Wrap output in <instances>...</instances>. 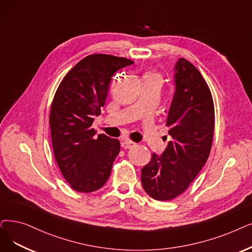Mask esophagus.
<instances>
[{
	"instance_id": "obj_1",
	"label": "esophagus",
	"mask_w": 252,
	"mask_h": 252,
	"mask_svg": "<svg viewBox=\"0 0 252 252\" xmlns=\"http://www.w3.org/2000/svg\"><path fill=\"white\" fill-rule=\"evenodd\" d=\"M135 145H136V143H134V142H132L130 140L126 139V140L122 141V146H123V148H125V149H129V148L134 147Z\"/></svg>"
}]
</instances>
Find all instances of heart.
I'll list each match as a JSON object with an SVG mask.
<instances>
[{
	"label": "heart",
	"mask_w": 252,
	"mask_h": 252,
	"mask_svg": "<svg viewBox=\"0 0 252 252\" xmlns=\"http://www.w3.org/2000/svg\"><path fill=\"white\" fill-rule=\"evenodd\" d=\"M144 77H159V76L157 74H153V73H148L144 76Z\"/></svg>",
	"instance_id": "1"
}]
</instances>
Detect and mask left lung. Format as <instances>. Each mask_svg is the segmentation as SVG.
Instances as JSON below:
<instances>
[{
	"mask_svg": "<svg viewBox=\"0 0 252 252\" xmlns=\"http://www.w3.org/2000/svg\"><path fill=\"white\" fill-rule=\"evenodd\" d=\"M174 83L166 124L171 141L161 156L153 153L141 170L144 190L158 201L172 200L189 188L206 163L213 140L212 94L199 70L179 59Z\"/></svg>",
	"mask_w": 252,
	"mask_h": 252,
	"instance_id": "1",
	"label": "left lung"
}]
</instances>
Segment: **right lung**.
Returning a JSON list of instances; mask_svg holds the SVG:
<instances>
[{"label":"right lung","instance_id":"obj_1","mask_svg":"<svg viewBox=\"0 0 252 252\" xmlns=\"http://www.w3.org/2000/svg\"><path fill=\"white\" fill-rule=\"evenodd\" d=\"M134 62L108 54H92L62 80L54 94L49 124L54 157L64 179L79 192L101 189L120 150L117 139L94 137V116L105 105L112 76Z\"/></svg>","mask_w":252,"mask_h":252}]
</instances>
